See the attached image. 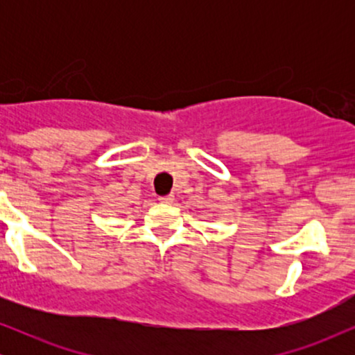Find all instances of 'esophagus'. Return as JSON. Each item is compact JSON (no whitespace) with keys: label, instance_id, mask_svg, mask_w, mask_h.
I'll return each instance as SVG.
<instances>
[{"label":"esophagus","instance_id":"esophagus-1","mask_svg":"<svg viewBox=\"0 0 355 355\" xmlns=\"http://www.w3.org/2000/svg\"><path fill=\"white\" fill-rule=\"evenodd\" d=\"M158 200H160V203H173L175 202V195H164V197H160L158 198Z\"/></svg>","mask_w":355,"mask_h":355}]
</instances>
